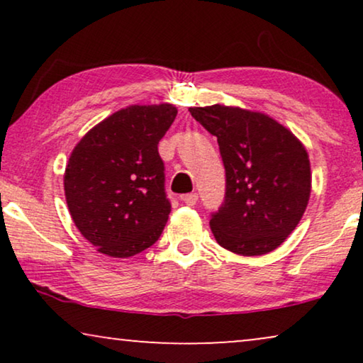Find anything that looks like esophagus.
Returning a JSON list of instances; mask_svg holds the SVG:
<instances>
[{
    "instance_id": "esophagus-1",
    "label": "esophagus",
    "mask_w": 363,
    "mask_h": 363,
    "mask_svg": "<svg viewBox=\"0 0 363 363\" xmlns=\"http://www.w3.org/2000/svg\"><path fill=\"white\" fill-rule=\"evenodd\" d=\"M182 200H183V203H185V205H188V206H195L196 201H198V195H196V193H188V195L183 196Z\"/></svg>"
}]
</instances>
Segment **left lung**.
<instances>
[{
    "label": "left lung",
    "mask_w": 363,
    "mask_h": 363,
    "mask_svg": "<svg viewBox=\"0 0 363 363\" xmlns=\"http://www.w3.org/2000/svg\"><path fill=\"white\" fill-rule=\"evenodd\" d=\"M218 138L225 201L210 226L218 245L241 256L274 251L299 225L311 196V162L291 130L261 112L221 104L190 107Z\"/></svg>",
    "instance_id": "left-lung-1"
}]
</instances>
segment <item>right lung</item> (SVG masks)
<instances>
[{
    "instance_id": "1",
    "label": "right lung",
    "mask_w": 363,
    "mask_h": 363,
    "mask_svg": "<svg viewBox=\"0 0 363 363\" xmlns=\"http://www.w3.org/2000/svg\"><path fill=\"white\" fill-rule=\"evenodd\" d=\"M177 112L172 104L122 108L74 147L64 173L67 208L102 255L135 256L160 238L172 205L158 142Z\"/></svg>"
}]
</instances>
